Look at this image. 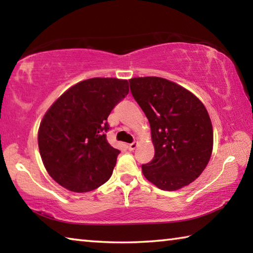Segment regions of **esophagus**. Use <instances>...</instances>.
I'll return each mask as SVG.
<instances>
[{
	"instance_id": "obj_1",
	"label": "esophagus",
	"mask_w": 253,
	"mask_h": 253,
	"mask_svg": "<svg viewBox=\"0 0 253 253\" xmlns=\"http://www.w3.org/2000/svg\"><path fill=\"white\" fill-rule=\"evenodd\" d=\"M136 147H137V142H134L128 145V149H129V151H134Z\"/></svg>"
}]
</instances>
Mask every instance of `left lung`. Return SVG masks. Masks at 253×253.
<instances>
[{
  "mask_svg": "<svg viewBox=\"0 0 253 253\" xmlns=\"http://www.w3.org/2000/svg\"><path fill=\"white\" fill-rule=\"evenodd\" d=\"M130 91L151 125L155 155L142 165L144 176L161 190L192 183L212 154L213 128L204 105L193 93L158 77L132 78Z\"/></svg>",
  "mask_w": 253,
  "mask_h": 253,
  "instance_id": "left-lung-1",
  "label": "left lung"
}]
</instances>
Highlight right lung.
I'll return each mask as SVG.
<instances>
[{
  "instance_id": "1",
  "label": "right lung",
  "mask_w": 253,
  "mask_h": 253,
  "mask_svg": "<svg viewBox=\"0 0 253 253\" xmlns=\"http://www.w3.org/2000/svg\"><path fill=\"white\" fill-rule=\"evenodd\" d=\"M128 91L127 80L88 79L68 89L46 111L38 143L45 169L60 185L84 193L110 178L121 151L107 140V118Z\"/></svg>"
}]
</instances>
